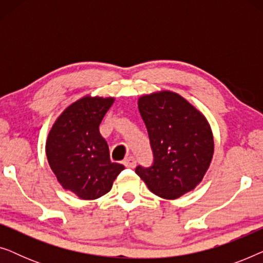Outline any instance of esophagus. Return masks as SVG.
Here are the masks:
<instances>
[{"instance_id":"34e87169","label":"esophagus","mask_w":263,"mask_h":263,"mask_svg":"<svg viewBox=\"0 0 263 263\" xmlns=\"http://www.w3.org/2000/svg\"><path fill=\"white\" fill-rule=\"evenodd\" d=\"M123 164H124V166L125 167H129V168H134L135 166H136V160H135V158L134 157H128V158H125L124 159V161H123Z\"/></svg>"}]
</instances>
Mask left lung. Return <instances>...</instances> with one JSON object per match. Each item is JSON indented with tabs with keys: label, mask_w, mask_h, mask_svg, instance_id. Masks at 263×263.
I'll list each match as a JSON object with an SVG mask.
<instances>
[{
	"label": "left lung",
	"mask_w": 263,
	"mask_h": 263,
	"mask_svg": "<svg viewBox=\"0 0 263 263\" xmlns=\"http://www.w3.org/2000/svg\"><path fill=\"white\" fill-rule=\"evenodd\" d=\"M139 111L148 133L153 164L135 172L156 195L175 200L202 181L214 152L206 117L177 93L140 97Z\"/></svg>",
	"instance_id": "obj_1"
}]
</instances>
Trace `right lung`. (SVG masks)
Returning <instances> with one entry per match:
<instances>
[{
    "label": "right lung",
    "instance_id": "1",
    "mask_svg": "<svg viewBox=\"0 0 263 263\" xmlns=\"http://www.w3.org/2000/svg\"><path fill=\"white\" fill-rule=\"evenodd\" d=\"M114 98L89 97L70 104L53 123L46 140V157L57 181L82 200L105 195L124 166L111 163L99 124Z\"/></svg>",
    "mask_w": 263,
    "mask_h": 263
}]
</instances>
